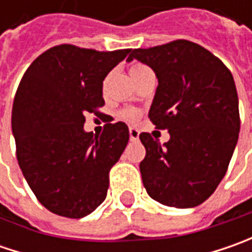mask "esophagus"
Returning <instances> with one entry per match:
<instances>
[{
    "label": "esophagus",
    "mask_w": 252,
    "mask_h": 252,
    "mask_svg": "<svg viewBox=\"0 0 252 252\" xmlns=\"http://www.w3.org/2000/svg\"><path fill=\"white\" fill-rule=\"evenodd\" d=\"M139 134H140V131L137 130L136 127H130V129H129V136H130L131 141L139 140Z\"/></svg>",
    "instance_id": "1"
}]
</instances>
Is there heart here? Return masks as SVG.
Returning a JSON list of instances; mask_svg holds the SVG:
<instances>
[{
	"label": "heart",
	"instance_id": "obj_1",
	"mask_svg": "<svg viewBox=\"0 0 252 252\" xmlns=\"http://www.w3.org/2000/svg\"><path fill=\"white\" fill-rule=\"evenodd\" d=\"M150 73V68L143 63H133L130 65V75L133 78V81H136L139 77H141L143 74ZM121 118L125 119L126 122H136L140 118V112L137 109H125L121 112Z\"/></svg>",
	"mask_w": 252,
	"mask_h": 252
}]
</instances>
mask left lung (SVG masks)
<instances>
[{"label":"left lung","instance_id":"left-lung-1","mask_svg":"<svg viewBox=\"0 0 252 252\" xmlns=\"http://www.w3.org/2000/svg\"><path fill=\"white\" fill-rule=\"evenodd\" d=\"M158 78L149 118L167 129L161 144L141 133L146 157L140 162L143 185L161 205L193 208L215 192L226 175L240 133L234 78L224 63L205 47L174 40L149 49H134Z\"/></svg>","mask_w":252,"mask_h":252}]
</instances>
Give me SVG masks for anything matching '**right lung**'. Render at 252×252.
Here are the masks:
<instances>
[{
    "instance_id": "add662e5",
    "label": "right lung",
    "mask_w": 252,
    "mask_h": 252,
    "mask_svg": "<svg viewBox=\"0 0 252 252\" xmlns=\"http://www.w3.org/2000/svg\"><path fill=\"white\" fill-rule=\"evenodd\" d=\"M130 49L98 52L50 47L25 71L12 105L16 158L34 196L59 216L80 219L106 198L109 171L129 141L126 123L84 130L85 115L103 113V80Z\"/></svg>"
}]
</instances>
